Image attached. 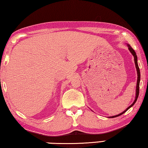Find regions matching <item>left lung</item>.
<instances>
[{"label":"left lung","instance_id":"1","mask_svg":"<svg viewBox=\"0 0 148 148\" xmlns=\"http://www.w3.org/2000/svg\"><path fill=\"white\" fill-rule=\"evenodd\" d=\"M127 47H128L129 50L130 51V52L132 53V56L134 57V63H135V66H136V71H137V76H138V78H137V84H136V97H135V99L133 102V103H132L131 106H129L127 108L123 111V112H121V114H119L118 115H116V116H111V117H108L110 118H114V117H118L119 116H121L123 114H124L125 112H126L127 110H128L130 108H131L133 105L136 103V102L138 99V95H139V86H140V69H139V67H138V59H137V56H136V52L134 51V50L132 48L131 46H130L129 44H127Z\"/></svg>","mask_w":148,"mask_h":148}]
</instances>
